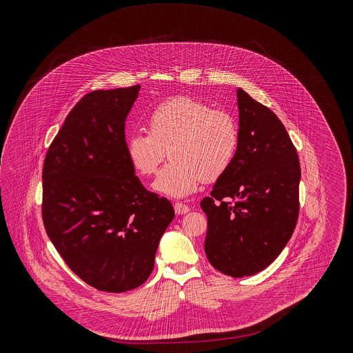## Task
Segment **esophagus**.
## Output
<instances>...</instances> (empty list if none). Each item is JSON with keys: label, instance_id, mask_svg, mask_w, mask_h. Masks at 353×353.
<instances>
[{"label": "esophagus", "instance_id": "1", "mask_svg": "<svg viewBox=\"0 0 353 353\" xmlns=\"http://www.w3.org/2000/svg\"><path fill=\"white\" fill-rule=\"evenodd\" d=\"M174 210H175L176 214H185V213H188L190 210V208L186 203H183V202H175L174 203Z\"/></svg>", "mask_w": 353, "mask_h": 353}]
</instances>
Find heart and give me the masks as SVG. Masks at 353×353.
<instances>
[{"label": "heart", "mask_w": 353, "mask_h": 353, "mask_svg": "<svg viewBox=\"0 0 353 353\" xmlns=\"http://www.w3.org/2000/svg\"><path fill=\"white\" fill-rule=\"evenodd\" d=\"M145 133L128 137L126 152L141 176H152L168 152L171 163L153 188L171 197H186L202 181L213 182L232 165L239 148V126L224 110L178 97L159 104L147 121Z\"/></svg>", "instance_id": "obj_1"}]
</instances>
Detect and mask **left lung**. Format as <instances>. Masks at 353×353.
<instances>
[{
	"mask_svg": "<svg viewBox=\"0 0 353 353\" xmlns=\"http://www.w3.org/2000/svg\"><path fill=\"white\" fill-rule=\"evenodd\" d=\"M238 153L201 201L208 261L232 277L252 276L279 256L301 205V163L285 126L243 90H238Z\"/></svg>",
	"mask_w": 353,
	"mask_h": 353,
	"instance_id": "left-lung-1",
	"label": "left lung"
}]
</instances>
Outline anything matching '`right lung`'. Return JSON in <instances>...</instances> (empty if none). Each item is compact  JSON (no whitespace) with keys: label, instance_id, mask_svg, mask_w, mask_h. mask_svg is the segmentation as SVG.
I'll return each mask as SVG.
<instances>
[{"label":"right lung","instance_id":"right-lung-1","mask_svg":"<svg viewBox=\"0 0 353 353\" xmlns=\"http://www.w3.org/2000/svg\"><path fill=\"white\" fill-rule=\"evenodd\" d=\"M140 85L94 91L68 114L43 163L42 219L69 269L103 292L140 287L175 213L134 175L125 119Z\"/></svg>","mask_w":353,"mask_h":353}]
</instances>
